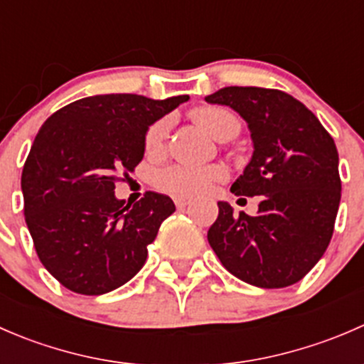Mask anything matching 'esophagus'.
Instances as JSON below:
<instances>
[{"instance_id": "esophagus-1", "label": "esophagus", "mask_w": 364, "mask_h": 364, "mask_svg": "<svg viewBox=\"0 0 364 364\" xmlns=\"http://www.w3.org/2000/svg\"><path fill=\"white\" fill-rule=\"evenodd\" d=\"M190 203H192V200H190L188 197H174V204L178 205L179 209H181V208H186V205H188Z\"/></svg>"}]
</instances>
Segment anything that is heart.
<instances>
[{"label":"heart","instance_id":"heart-1","mask_svg":"<svg viewBox=\"0 0 364 364\" xmlns=\"http://www.w3.org/2000/svg\"><path fill=\"white\" fill-rule=\"evenodd\" d=\"M196 119L200 127L215 139H220L230 127H240L236 117L229 111L220 107H204L196 112ZM171 130V119L161 117L155 121L146 132L144 146L149 155H160L165 151ZM229 178V171L223 165L213 164L193 167V165L174 164L161 168L156 174L155 183L160 190L176 197H197L204 196L215 186V183L225 181Z\"/></svg>","mask_w":364,"mask_h":364}]
</instances>
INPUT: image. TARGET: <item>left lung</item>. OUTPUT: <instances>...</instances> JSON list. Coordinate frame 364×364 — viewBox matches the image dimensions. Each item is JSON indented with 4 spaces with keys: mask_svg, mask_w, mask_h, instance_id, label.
<instances>
[{
    "mask_svg": "<svg viewBox=\"0 0 364 364\" xmlns=\"http://www.w3.org/2000/svg\"><path fill=\"white\" fill-rule=\"evenodd\" d=\"M248 123L253 156L230 186L234 196H262L257 215H234L218 203L208 241L229 273L262 289L306 277L331 241L341 197L338 151L310 109L280 90L222 87L205 97Z\"/></svg>",
    "mask_w": 364,
    "mask_h": 364,
    "instance_id": "left-lung-1",
    "label": "left lung"
}]
</instances>
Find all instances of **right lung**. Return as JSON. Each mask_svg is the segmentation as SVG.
<instances>
[{
    "instance_id": "add662e5",
    "label": "right lung",
    "mask_w": 364,
    "mask_h": 364,
    "mask_svg": "<svg viewBox=\"0 0 364 364\" xmlns=\"http://www.w3.org/2000/svg\"><path fill=\"white\" fill-rule=\"evenodd\" d=\"M186 100L97 95L65 105L38 130L21 178L24 218L40 262L68 291L105 294L144 266L176 205L156 192L124 204L114 188L141 164L149 124Z\"/></svg>"
}]
</instances>
